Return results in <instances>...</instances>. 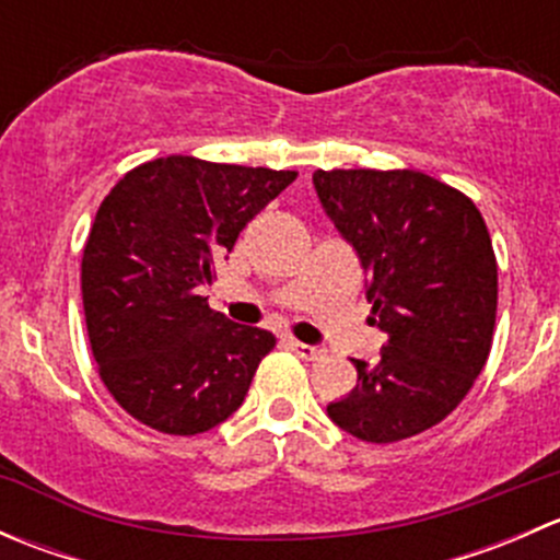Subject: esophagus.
Returning a JSON list of instances; mask_svg holds the SVG:
<instances>
[{"label": "esophagus", "mask_w": 560, "mask_h": 560, "mask_svg": "<svg viewBox=\"0 0 560 560\" xmlns=\"http://www.w3.org/2000/svg\"><path fill=\"white\" fill-rule=\"evenodd\" d=\"M290 347L295 349V352L301 354V358H306V360H319L322 354H325V349H322V347H314V343L295 341V338H290Z\"/></svg>", "instance_id": "34e87169"}]
</instances>
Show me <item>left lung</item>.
Listing matches in <instances>:
<instances>
[{
	"label": "left lung",
	"mask_w": 560,
	"mask_h": 560,
	"mask_svg": "<svg viewBox=\"0 0 560 560\" xmlns=\"http://www.w3.org/2000/svg\"><path fill=\"white\" fill-rule=\"evenodd\" d=\"M314 189L387 332L374 363L352 360L358 387L327 417L371 444L417 436L466 398L493 347L499 268L482 213L417 171H316Z\"/></svg>",
	"instance_id": "obj_1"
}]
</instances>
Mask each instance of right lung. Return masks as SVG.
Segmentation results:
<instances>
[{"instance_id": "add662e5", "label": "right lung", "mask_w": 560, "mask_h": 560, "mask_svg": "<svg viewBox=\"0 0 560 560\" xmlns=\"http://www.w3.org/2000/svg\"><path fill=\"white\" fill-rule=\"evenodd\" d=\"M295 171L162 156L118 180L83 246L89 343L127 415L195 436L244 404L273 332L213 312L200 287Z\"/></svg>"}]
</instances>
